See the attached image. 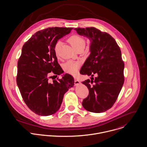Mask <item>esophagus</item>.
Returning a JSON list of instances; mask_svg holds the SVG:
<instances>
[{
	"instance_id": "1",
	"label": "esophagus",
	"mask_w": 147,
	"mask_h": 147,
	"mask_svg": "<svg viewBox=\"0 0 147 147\" xmlns=\"http://www.w3.org/2000/svg\"><path fill=\"white\" fill-rule=\"evenodd\" d=\"M80 84V81H79L78 79L75 78V80H74V84H75V85H79Z\"/></svg>"
}]
</instances>
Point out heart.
<instances>
[{
  "instance_id": "heart-1",
  "label": "heart",
  "mask_w": 147,
  "mask_h": 147,
  "mask_svg": "<svg viewBox=\"0 0 147 147\" xmlns=\"http://www.w3.org/2000/svg\"><path fill=\"white\" fill-rule=\"evenodd\" d=\"M68 41L70 42L71 45L76 50L80 47H85L86 44L85 40L81 36L77 34L71 36L68 38ZM61 45V42L60 41H57L54 45L53 49L56 56H59ZM80 67V63L71 61H69L64 64L63 69L67 73L74 75L77 74Z\"/></svg>"
}]
</instances>
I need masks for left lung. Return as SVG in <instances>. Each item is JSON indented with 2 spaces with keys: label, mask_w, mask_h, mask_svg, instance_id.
Returning a JSON list of instances; mask_svg holds the SVG:
<instances>
[{
  "label": "left lung",
  "mask_w": 147,
  "mask_h": 147,
  "mask_svg": "<svg viewBox=\"0 0 147 147\" xmlns=\"http://www.w3.org/2000/svg\"><path fill=\"white\" fill-rule=\"evenodd\" d=\"M74 30L91 41V53L80 70L81 74L91 76V80L82 82L89 90L82 106L90 112H105L115 103L124 81L120 49L107 32L94 27Z\"/></svg>",
  "instance_id": "1"
}]
</instances>
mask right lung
<instances>
[{
    "label": "right lung",
    "instance_id": "add662e5",
    "mask_svg": "<svg viewBox=\"0 0 147 147\" xmlns=\"http://www.w3.org/2000/svg\"><path fill=\"white\" fill-rule=\"evenodd\" d=\"M73 28L49 27L36 32L25 42L18 62L16 82L22 96L30 110L41 116H49L59 109L63 95L74 86L69 74L50 82V75L63 73L54 52L59 38Z\"/></svg>",
    "mask_w": 147,
    "mask_h": 147
}]
</instances>
